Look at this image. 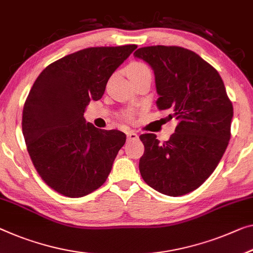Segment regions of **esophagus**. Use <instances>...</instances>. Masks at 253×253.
<instances>
[{
    "mask_svg": "<svg viewBox=\"0 0 253 253\" xmlns=\"http://www.w3.org/2000/svg\"><path fill=\"white\" fill-rule=\"evenodd\" d=\"M126 137H127V140H138V139H139V135H138L137 133H135L134 131L127 132Z\"/></svg>",
    "mask_w": 253,
    "mask_h": 253,
    "instance_id": "obj_1",
    "label": "esophagus"
}]
</instances>
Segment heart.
I'll return each mask as SVG.
<instances>
[{"label":"heart","instance_id":"1","mask_svg":"<svg viewBox=\"0 0 253 253\" xmlns=\"http://www.w3.org/2000/svg\"><path fill=\"white\" fill-rule=\"evenodd\" d=\"M126 73L129 78H132L143 75V73H150V69L148 68V65L143 63V62L134 61L131 62V63L126 67ZM126 116H130L129 112L126 113Z\"/></svg>","mask_w":253,"mask_h":253}]
</instances>
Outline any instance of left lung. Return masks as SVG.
Returning a JSON list of instances; mask_svg holds the SVG:
<instances>
[{
    "mask_svg": "<svg viewBox=\"0 0 253 253\" xmlns=\"http://www.w3.org/2000/svg\"><path fill=\"white\" fill-rule=\"evenodd\" d=\"M133 55L155 73L158 110L178 124L167 141L140 135L139 169L151 188L170 197L193 191L211 175L231 138L233 105L215 68L178 46H147Z\"/></svg>",
    "mask_w": 253,
    "mask_h": 253,
    "instance_id": "8db88e82",
    "label": "left lung"
}]
</instances>
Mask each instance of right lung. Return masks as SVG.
Masks as SVG:
<instances>
[{
    "mask_svg": "<svg viewBox=\"0 0 253 253\" xmlns=\"http://www.w3.org/2000/svg\"><path fill=\"white\" fill-rule=\"evenodd\" d=\"M137 45L89 47L42 70L27 97L22 133L35 169L50 188L69 198L87 196L111 173L126 135L97 129L84 118L104 95L110 77Z\"/></svg>",
    "mask_w": 253,
    "mask_h": 253,
    "instance_id": "add662e5",
    "label": "right lung"
}]
</instances>
